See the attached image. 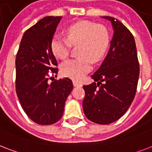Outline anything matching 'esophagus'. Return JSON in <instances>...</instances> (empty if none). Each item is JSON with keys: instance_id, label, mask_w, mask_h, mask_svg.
Returning a JSON list of instances; mask_svg holds the SVG:
<instances>
[{"instance_id": "esophagus-1", "label": "esophagus", "mask_w": 152, "mask_h": 152, "mask_svg": "<svg viewBox=\"0 0 152 152\" xmlns=\"http://www.w3.org/2000/svg\"><path fill=\"white\" fill-rule=\"evenodd\" d=\"M73 85H74V87H82L83 84L81 83L80 82H79V81H76V80H73Z\"/></svg>"}]
</instances>
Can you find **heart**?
<instances>
[{
    "mask_svg": "<svg viewBox=\"0 0 152 152\" xmlns=\"http://www.w3.org/2000/svg\"><path fill=\"white\" fill-rule=\"evenodd\" d=\"M67 37L55 36L51 40L54 55L64 59L69 55L71 44H80L81 57L66 60L61 65L62 75L73 80H81L93 68L92 60L102 58L109 44V33L102 26L89 21H80L71 25L67 29Z\"/></svg>",
    "mask_w": 152,
    "mask_h": 152,
    "instance_id": "b5f03b06",
    "label": "heart"
}]
</instances>
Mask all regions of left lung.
<instances>
[{
  "label": "left lung",
  "instance_id": "obj_1",
  "mask_svg": "<svg viewBox=\"0 0 152 152\" xmlns=\"http://www.w3.org/2000/svg\"><path fill=\"white\" fill-rule=\"evenodd\" d=\"M102 18L110 21L114 33L108 55L91 76L94 82L83 86V108L89 120L106 125L120 119L131 105L140 68L132 33L116 18Z\"/></svg>",
  "mask_w": 152,
  "mask_h": 152
}]
</instances>
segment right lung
Here are the masks:
<instances>
[{
    "mask_svg": "<svg viewBox=\"0 0 152 152\" xmlns=\"http://www.w3.org/2000/svg\"><path fill=\"white\" fill-rule=\"evenodd\" d=\"M61 18L47 16L27 29L16 55V94L26 114L40 125L54 124L61 119L73 89L69 78L48 82V71H58L54 68L57 61L50 44Z\"/></svg>",
    "mask_w": 152,
    "mask_h": 152,
    "instance_id": "right-lung-1",
    "label": "right lung"
}]
</instances>
